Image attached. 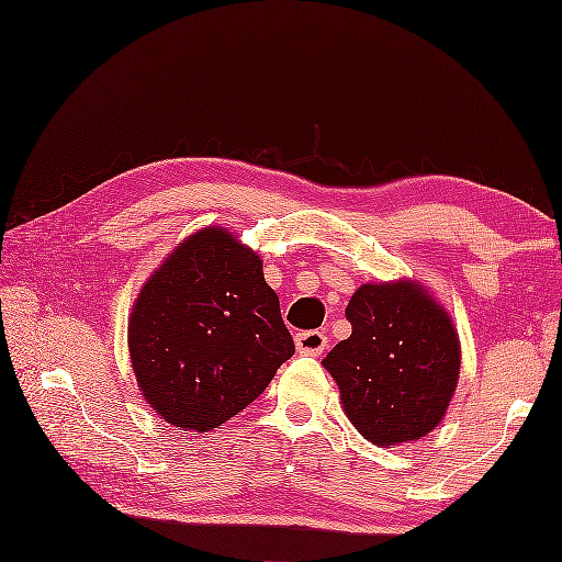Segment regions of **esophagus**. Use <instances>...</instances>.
I'll list each match as a JSON object with an SVG mask.
<instances>
[{"label": "esophagus", "instance_id": "1", "mask_svg": "<svg viewBox=\"0 0 562 562\" xmlns=\"http://www.w3.org/2000/svg\"><path fill=\"white\" fill-rule=\"evenodd\" d=\"M296 342V351L299 355H306V357H321L323 349L328 347V337L318 330H306V333H299L294 337Z\"/></svg>", "mask_w": 562, "mask_h": 562}]
</instances>
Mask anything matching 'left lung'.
<instances>
[{"instance_id": "left-lung-1", "label": "left lung", "mask_w": 562, "mask_h": 562, "mask_svg": "<svg viewBox=\"0 0 562 562\" xmlns=\"http://www.w3.org/2000/svg\"><path fill=\"white\" fill-rule=\"evenodd\" d=\"M351 335L323 367L342 407L373 446H400L430 434L448 412L460 378L452 318L419 282L361 284L345 308Z\"/></svg>"}]
</instances>
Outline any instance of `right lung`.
<instances>
[{
	"mask_svg": "<svg viewBox=\"0 0 562 562\" xmlns=\"http://www.w3.org/2000/svg\"><path fill=\"white\" fill-rule=\"evenodd\" d=\"M128 355L150 407L167 424L207 434L263 393L294 340L263 260L232 232L205 227L143 284Z\"/></svg>",
	"mask_w": 562,
	"mask_h": 562,
	"instance_id": "right-lung-1",
	"label": "right lung"
}]
</instances>
